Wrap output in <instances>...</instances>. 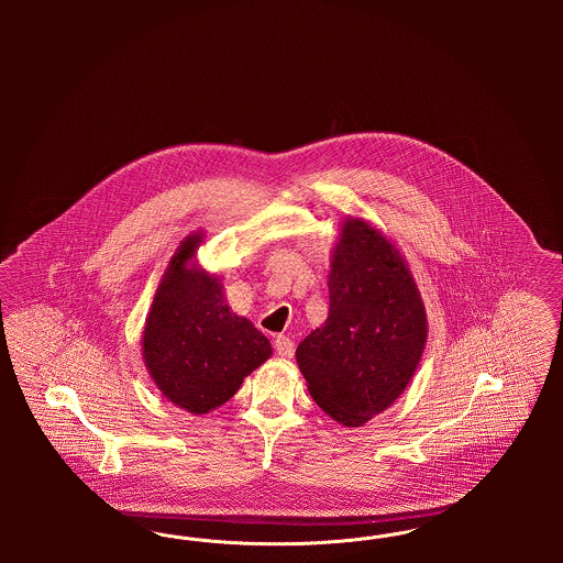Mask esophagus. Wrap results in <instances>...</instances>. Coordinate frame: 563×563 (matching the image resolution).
<instances>
[{
	"label": "esophagus",
	"mask_w": 563,
	"mask_h": 563,
	"mask_svg": "<svg viewBox=\"0 0 563 563\" xmlns=\"http://www.w3.org/2000/svg\"><path fill=\"white\" fill-rule=\"evenodd\" d=\"M274 350H276V354L283 356V358H291L295 352L294 340L287 338V335H276V338H274Z\"/></svg>",
	"instance_id": "1"
}]
</instances>
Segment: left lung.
<instances>
[{"mask_svg": "<svg viewBox=\"0 0 563 563\" xmlns=\"http://www.w3.org/2000/svg\"><path fill=\"white\" fill-rule=\"evenodd\" d=\"M327 285V321L295 358L310 397L354 429L388 409L411 382L427 346V310L397 244L361 217L342 221Z\"/></svg>", "mask_w": 563, "mask_h": 563, "instance_id": "8db88e82", "label": "left lung"}]
</instances>
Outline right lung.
I'll return each instance as SVG.
<instances>
[{"label": "right lung", "instance_id": "obj_1", "mask_svg": "<svg viewBox=\"0 0 563 563\" xmlns=\"http://www.w3.org/2000/svg\"><path fill=\"white\" fill-rule=\"evenodd\" d=\"M202 232L177 246L143 327L141 352L164 399L194 416L230 401L244 377L272 356L268 338L230 312L223 283L200 268Z\"/></svg>", "mask_w": 563, "mask_h": 563}]
</instances>
